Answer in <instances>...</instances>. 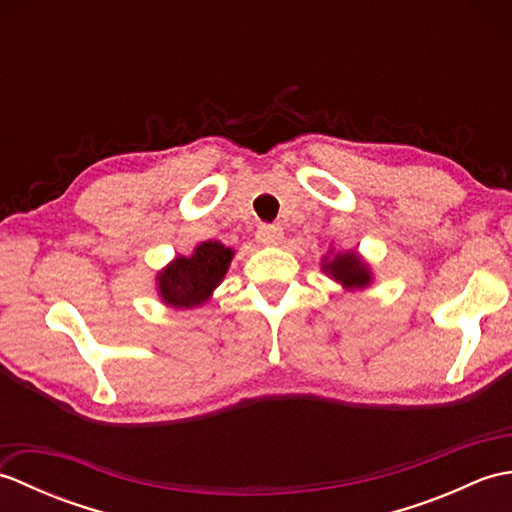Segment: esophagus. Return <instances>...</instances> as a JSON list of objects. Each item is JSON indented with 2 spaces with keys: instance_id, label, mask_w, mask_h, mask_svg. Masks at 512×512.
Wrapping results in <instances>:
<instances>
[{
  "instance_id": "obj_1",
  "label": "esophagus",
  "mask_w": 512,
  "mask_h": 512,
  "mask_svg": "<svg viewBox=\"0 0 512 512\" xmlns=\"http://www.w3.org/2000/svg\"><path fill=\"white\" fill-rule=\"evenodd\" d=\"M281 237H284V231H281V226L277 224H262L257 228V242L264 246L279 244Z\"/></svg>"
}]
</instances>
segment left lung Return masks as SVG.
I'll return each mask as SVG.
<instances>
[{
  "mask_svg": "<svg viewBox=\"0 0 512 512\" xmlns=\"http://www.w3.org/2000/svg\"><path fill=\"white\" fill-rule=\"evenodd\" d=\"M325 273H330L336 281H341L347 288H363L372 281L367 266L358 259L356 253H339L334 255L332 262L323 264Z\"/></svg>",
  "mask_w": 512,
  "mask_h": 512,
  "instance_id": "8db88e82",
  "label": "left lung"
}]
</instances>
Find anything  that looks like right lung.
I'll return each instance as SVG.
<instances>
[{"instance_id": "obj_1", "label": "right lung", "mask_w": 512, "mask_h": 512, "mask_svg": "<svg viewBox=\"0 0 512 512\" xmlns=\"http://www.w3.org/2000/svg\"><path fill=\"white\" fill-rule=\"evenodd\" d=\"M233 250L220 242H202L191 257H178L158 275V288L173 308H193L209 299L231 264Z\"/></svg>"}]
</instances>
